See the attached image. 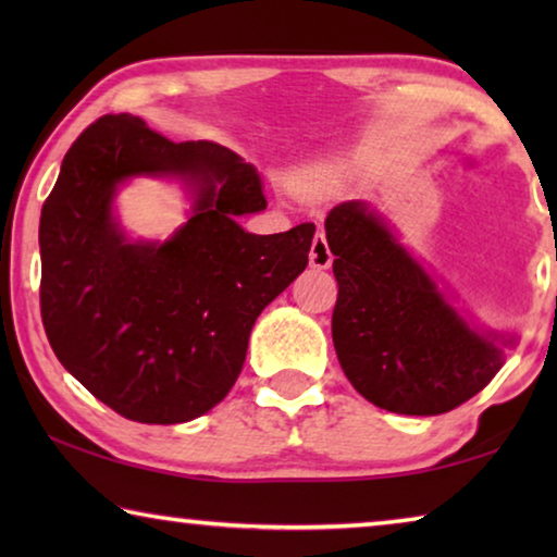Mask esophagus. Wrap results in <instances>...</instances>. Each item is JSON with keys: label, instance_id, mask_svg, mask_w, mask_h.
Wrapping results in <instances>:
<instances>
[{"label": "esophagus", "instance_id": "1", "mask_svg": "<svg viewBox=\"0 0 557 557\" xmlns=\"http://www.w3.org/2000/svg\"><path fill=\"white\" fill-rule=\"evenodd\" d=\"M332 260H334V256H332V250H329L326 235L319 231L312 240V248H309V265H312L314 270H326V268H332Z\"/></svg>", "mask_w": 557, "mask_h": 557}]
</instances>
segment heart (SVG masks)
I'll return each mask as SVG.
<instances>
[{
  "label": "heart",
  "mask_w": 557,
  "mask_h": 557,
  "mask_svg": "<svg viewBox=\"0 0 557 557\" xmlns=\"http://www.w3.org/2000/svg\"><path fill=\"white\" fill-rule=\"evenodd\" d=\"M295 186H297V191H301L305 196L326 194L329 188L334 186V172L329 166L301 169V172L295 176Z\"/></svg>",
  "instance_id": "1"
}]
</instances>
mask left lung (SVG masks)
Segmentation results:
<instances>
[{
	"instance_id": "left-lung-1",
	"label": "left lung",
	"mask_w": 557,
	"mask_h": 557,
	"mask_svg": "<svg viewBox=\"0 0 557 557\" xmlns=\"http://www.w3.org/2000/svg\"><path fill=\"white\" fill-rule=\"evenodd\" d=\"M338 297V363L366 400L398 414H442L494 379L516 332H494L451 305L425 265L366 201L329 211Z\"/></svg>"
}]
</instances>
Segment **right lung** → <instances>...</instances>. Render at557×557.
I'll return each instance as SVG.
<instances>
[{
	"label": "right lung",
	"instance_id": "right-lung-1",
	"mask_svg": "<svg viewBox=\"0 0 557 557\" xmlns=\"http://www.w3.org/2000/svg\"><path fill=\"white\" fill-rule=\"evenodd\" d=\"M174 177L193 199L166 242H132L114 211L132 177ZM260 176L215 143H172L127 112L65 152L39 223L41 317L53 354L122 418H201L238 381L252 324L309 262L314 223L256 235Z\"/></svg>",
	"mask_w": 557,
	"mask_h": 557
}]
</instances>
